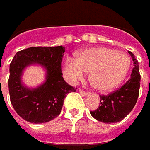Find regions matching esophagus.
Wrapping results in <instances>:
<instances>
[{"label": "esophagus", "mask_w": 150, "mask_h": 150, "mask_svg": "<svg viewBox=\"0 0 150 150\" xmlns=\"http://www.w3.org/2000/svg\"><path fill=\"white\" fill-rule=\"evenodd\" d=\"M79 93H80L81 95L84 96H87L89 95V92H87V91H82V90H79Z\"/></svg>", "instance_id": "esophagus-1"}]
</instances>
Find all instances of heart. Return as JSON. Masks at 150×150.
Wrapping results in <instances>:
<instances>
[{"mask_svg":"<svg viewBox=\"0 0 150 150\" xmlns=\"http://www.w3.org/2000/svg\"><path fill=\"white\" fill-rule=\"evenodd\" d=\"M76 57L66 56L62 60L67 80L75 83L91 71V83L103 92L112 91L121 84L129 73L132 63L125 53L104 47L83 49Z\"/></svg>","mask_w":150,"mask_h":150,"instance_id":"obj_1","label":"heart"}]
</instances>
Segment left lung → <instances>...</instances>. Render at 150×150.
I'll list each match as a JSON object with an SVG mask.
<instances>
[{"label":"left lung","mask_w":150,"mask_h":150,"mask_svg":"<svg viewBox=\"0 0 150 150\" xmlns=\"http://www.w3.org/2000/svg\"><path fill=\"white\" fill-rule=\"evenodd\" d=\"M133 60L134 67L130 79L118 91L108 96H101L98 108L91 111V116L103 123H117L125 119L132 110L139 95L140 73L138 62L132 52H128Z\"/></svg>","instance_id":"1"}]
</instances>
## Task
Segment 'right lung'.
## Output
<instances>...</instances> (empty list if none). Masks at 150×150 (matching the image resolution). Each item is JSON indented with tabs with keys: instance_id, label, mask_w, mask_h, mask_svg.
<instances>
[{
	"instance_id": "right-lung-1",
	"label": "right lung",
	"mask_w": 150,
	"mask_h": 150,
	"mask_svg": "<svg viewBox=\"0 0 150 150\" xmlns=\"http://www.w3.org/2000/svg\"><path fill=\"white\" fill-rule=\"evenodd\" d=\"M66 48L30 47L17 52L10 64L8 89L11 103L25 120L34 124L48 122L61 111L67 95L76 89L64 80L61 60ZM40 65L45 71V81L36 88L26 86L22 76L27 66Z\"/></svg>"
}]
</instances>
